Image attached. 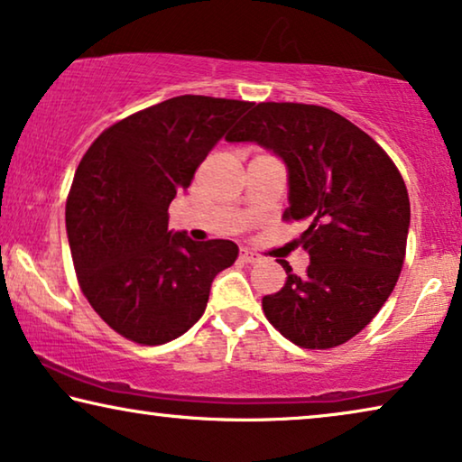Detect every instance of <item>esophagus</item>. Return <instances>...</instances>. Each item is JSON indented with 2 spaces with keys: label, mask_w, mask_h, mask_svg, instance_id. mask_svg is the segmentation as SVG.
<instances>
[{
  "label": "esophagus",
  "mask_w": 462,
  "mask_h": 462,
  "mask_svg": "<svg viewBox=\"0 0 462 462\" xmlns=\"http://www.w3.org/2000/svg\"><path fill=\"white\" fill-rule=\"evenodd\" d=\"M240 259H243L245 263H257L261 257H259L257 253H253L249 249H240Z\"/></svg>",
  "instance_id": "34e87169"
}]
</instances>
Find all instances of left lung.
I'll use <instances>...</instances> for the list:
<instances>
[{"label": "left lung", "instance_id": "left-lung-1", "mask_svg": "<svg viewBox=\"0 0 462 462\" xmlns=\"http://www.w3.org/2000/svg\"><path fill=\"white\" fill-rule=\"evenodd\" d=\"M230 143H257L288 171L286 219L311 263L263 297L278 332L302 348H332L375 318L402 270L411 226L409 192L396 165L367 133L328 107L259 103Z\"/></svg>", "mask_w": 462, "mask_h": 462}]
</instances>
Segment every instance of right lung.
<instances>
[{
  "label": "right lung",
  "mask_w": 462,
  "mask_h": 462,
  "mask_svg": "<svg viewBox=\"0 0 462 462\" xmlns=\"http://www.w3.org/2000/svg\"><path fill=\"white\" fill-rule=\"evenodd\" d=\"M249 101L180 95L97 136L79 163L66 232L87 300L139 344L182 336L208 307L211 282L238 257L232 240L195 243L168 230V208Z\"/></svg>",
  "instance_id": "right-lung-1"
}]
</instances>
